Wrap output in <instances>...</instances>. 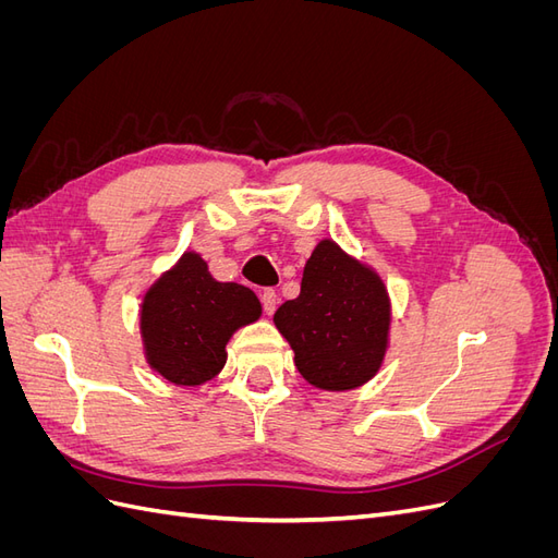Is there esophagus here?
I'll return each instance as SVG.
<instances>
[{"mask_svg": "<svg viewBox=\"0 0 558 558\" xmlns=\"http://www.w3.org/2000/svg\"><path fill=\"white\" fill-rule=\"evenodd\" d=\"M260 300H263V310H265V314H275V310L279 307V295H277V291H272V289L263 291Z\"/></svg>", "mask_w": 558, "mask_h": 558, "instance_id": "1", "label": "esophagus"}]
</instances>
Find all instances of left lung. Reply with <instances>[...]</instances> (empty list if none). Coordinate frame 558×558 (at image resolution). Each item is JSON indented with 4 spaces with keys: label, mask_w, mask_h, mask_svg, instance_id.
Here are the masks:
<instances>
[{
    "label": "left lung",
    "mask_w": 558,
    "mask_h": 558,
    "mask_svg": "<svg viewBox=\"0 0 558 558\" xmlns=\"http://www.w3.org/2000/svg\"><path fill=\"white\" fill-rule=\"evenodd\" d=\"M275 326L295 353L298 373L312 386L349 391L377 375L391 305L377 272L324 240L305 265L300 295L277 310Z\"/></svg>",
    "instance_id": "8db88e82"
}]
</instances>
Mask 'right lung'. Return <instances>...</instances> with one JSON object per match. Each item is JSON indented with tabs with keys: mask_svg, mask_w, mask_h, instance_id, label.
Returning a JSON list of instances; mask_svg holds the SVG:
<instances>
[{
	"mask_svg": "<svg viewBox=\"0 0 558 558\" xmlns=\"http://www.w3.org/2000/svg\"><path fill=\"white\" fill-rule=\"evenodd\" d=\"M260 316V302L242 283L209 275L195 251H185L144 295L142 340L148 365L177 386H199L221 373L232 332Z\"/></svg>",
	"mask_w": 558,
	"mask_h": 558,
	"instance_id": "obj_1",
	"label": "right lung"
}]
</instances>
